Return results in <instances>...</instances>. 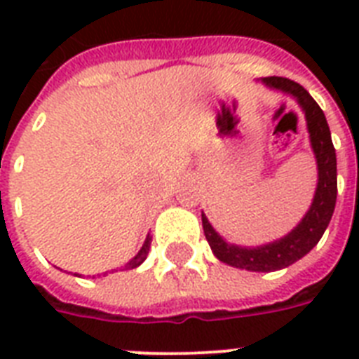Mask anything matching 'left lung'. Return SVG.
<instances>
[{"label": "left lung", "instance_id": "8db88e82", "mask_svg": "<svg viewBox=\"0 0 359 359\" xmlns=\"http://www.w3.org/2000/svg\"><path fill=\"white\" fill-rule=\"evenodd\" d=\"M259 81L272 91L294 98L304 111L309 143L317 162V188L311 205L290 233L261 245L233 244L214 229L205 212H201V219L205 236L218 261L250 272H276L300 261L323 238L337 199V158L324 111L300 83L278 76L261 78Z\"/></svg>", "mask_w": 359, "mask_h": 359}]
</instances>
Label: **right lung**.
I'll use <instances>...</instances> for the list:
<instances>
[{
	"instance_id": "1",
	"label": "right lung",
	"mask_w": 359,
	"mask_h": 359,
	"mask_svg": "<svg viewBox=\"0 0 359 359\" xmlns=\"http://www.w3.org/2000/svg\"><path fill=\"white\" fill-rule=\"evenodd\" d=\"M151 236L147 235L145 242H143V245H141V250L135 253V257H132L126 264H124V270H132V268H137L140 264H143V261L147 259V255H149V250H151ZM114 272H117V270H114ZM78 276V273H76ZM100 276V273H98ZM102 276H108V272H104Z\"/></svg>"
}]
</instances>
